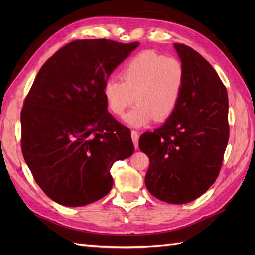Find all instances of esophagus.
I'll list each match as a JSON object with an SVG mask.
<instances>
[{"mask_svg":"<svg viewBox=\"0 0 255 255\" xmlns=\"http://www.w3.org/2000/svg\"><path fill=\"white\" fill-rule=\"evenodd\" d=\"M130 134H132V139H133V142H134V146L137 149L138 148V140H139V133H138L137 130H132Z\"/></svg>","mask_w":255,"mask_h":255,"instance_id":"1","label":"esophagus"}]
</instances>
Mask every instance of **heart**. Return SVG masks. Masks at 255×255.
Masks as SVG:
<instances>
[{
  "mask_svg": "<svg viewBox=\"0 0 255 255\" xmlns=\"http://www.w3.org/2000/svg\"><path fill=\"white\" fill-rule=\"evenodd\" d=\"M121 79H111L103 85L107 109L121 117L136 100L137 104L125 119L130 127L141 128L154 118L165 121L175 112L184 87L185 72L179 59L143 51L123 67Z\"/></svg>",
  "mask_w": 255,
  "mask_h": 255,
  "instance_id": "b5f03b06",
  "label": "heart"
}]
</instances>
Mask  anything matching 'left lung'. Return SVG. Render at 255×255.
<instances>
[{"mask_svg":"<svg viewBox=\"0 0 255 255\" xmlns=\"http://www.w3.org/2000/svg\"><path fill=\"white\" fill-rule=\"evenodd\" d=\"M185 72L175 112L159 128L140 136L150 166L144 183L161 201H194L218 177L229 141V100L219 75L200 54L174 43Z\"/></svg>","mask_w":255,"mask_h":255,"instance_id":"1","label":"left lung"}]
</instances>
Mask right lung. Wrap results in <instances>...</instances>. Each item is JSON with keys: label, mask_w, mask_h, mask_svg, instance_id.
Segmentation results:
<instances>
[{"label": "right lung", "mask_w": 255, "mask_h": 255, "mask_svg": "<svg viewBox=\"0 0 255 255\" xmlns=\"http://www.w3.org/2000/svg\"><path fill=\"white\" fill-rule=\"evenodd\" d=\"M138 45L74 40L38 72L21 112V148L36 183L58 204L106 196L112 166L133 154L129 128L107 112L103 85Z\"/></svg>", "instance_id": "1"}]
</instances>
